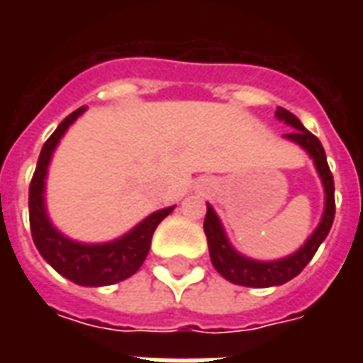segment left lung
<instances>
[{
  "label": "left lung",
  "mask_w": 363,
  "mask_h": 363,
  "mask_svg": "<svg viewBox=\"0 0 363 363\" xmlns=\"http://www.w3.org/2000/svg\"><path fill=\"white\" fill-rule=\"evenodd\" d=\"M276 118L286 122L288 126L296 128L289 134H284V138L301 145L309 153V157L313 159L315 169H317L323 186H325V212H323V218H320L317 229L313 231L311 237L305 241L301 249H297L294 255H289L286 259L268 260L267 262V260L249 259V257H243L241 252H237L229 243L220 218L216 216L212 206L208 204L204 233L208 237V249H210V259H212L213 268L231 284L247 286V288H272V286H281L291 278H296L297 274L309 264V260L315 257L319 245L327 239L328 231L333 228V221H335V181H333V173L328 169L327 155H325L319 138L313 135L299 122L296 114H291L281 106L276 108Z\"/></svg>",
  "instance_id": "1"
}]
</instances>
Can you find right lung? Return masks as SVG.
Listing matches in <instances>:
<instances>
[{
	"mask_svg": "<svg viewBox=\"0 0 363 363\" xmlns=\"http://www.w3.org/2000/svg\"><path fill=\"white\" fill-rule=\"evenodd\" d=\"M85 108L87 106H82L62 120L56 132L43 145L28 189V220H30L33 241L38 252L43 255V259L56 272L74 284L96 288V286H111L116 281L126 280L140 270L150 252L153 231L173 212L174 206L150 213L134 229H130L126 235L108 243H77L74 239L62 235L52 225L44 204V181H46L48 165L60 138L66 134V130L74 124L77 116H82Z\"/></svg>",
	"mask_w": 363,
	"mask_h": 363,
	"instance_id": "add662e5",
	"label": "right lung"
}]
</instances>
